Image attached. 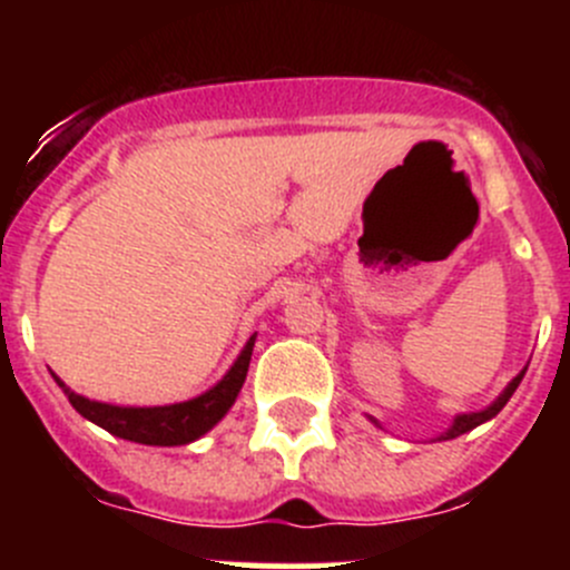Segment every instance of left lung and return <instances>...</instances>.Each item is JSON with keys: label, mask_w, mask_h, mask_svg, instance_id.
Segmentation results:
<instances>
[{"label": "left lung", "mask_w": 570, "mask_h": 570, "mask_svg": "<svg viewBox=\"0 0 570 570\" xmlns=\"http://www.w3.org/2000/svg\"><path fill=\"white\" fill-rule=\"evenodd\" d=\"M524 372H527V370H521L519 375H515L513 381H510L508 386H504V392L499 394L497 400H493L491 405H488V407H482V411H471V413H458V416L452 419L450 430H444V433H441L439 439H435V441H450V439H458V435H463V433H469V430L480 428V424L491 422V419L497 416V413L502 411L504 405H508V400H510V396H513L515 389H519V383H521V377H524ZM370 422H372V424H377V428H381V422H377L375 416H370Z\"/></svg>", "instance_id": "obj_1"}]
</instances>
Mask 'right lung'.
<instances>
[{"label":"right lung","mask_w":570,"mask_h":570,"mask_svg":"<svg viewBox=\"0 0 570 570\" xmlns=\"http://www.w3.org/2000/svg\"><path fill=\"white\" fill-rule=\"evenodd\" d=\"M253 344H256V333L245 342L232 370L209 392L193 396V400L174 402V405H112V402L88 400V396L71 392L57 375L55 381L66 392L68 402L77 407V413L105 428L107 433L146 446H184L209 433L232 411L245 375H248Z\"/></svg>","instance_id":"1"}]
</instances>
